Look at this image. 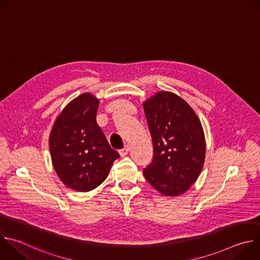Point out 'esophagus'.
<instances>
[{
  "label": "esophagus",
  "mask_w": 260,
  "mask_h": 260,
  "mask_svg": "<svg viewBox=\"0 0 260 260\" xmlns=\"http://www.w3.org/2000/svg\"><path fill=\"white\" fill-rule=\"evenodd\" d=\"M128 150H129V146H128V145H124V147L122 148V149H120V150H119V154H120V156H125V155L127 154Z\"/></svg>",
  "instance_id": "34e87169"
}]
</instances>
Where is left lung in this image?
<instances>
[{"label": "left lung", "mask_w": 260, "mask_h": 260, "mask_svg": "<svg viewBox=\"0 0 260 260\" xmlns=\"http://www.w3.org/2000/svg\"><path fill=\"white\" fill-rule=\"evenodd\" d=\"M153 142L146 180L165 196L186 191L199 178L206 155L203 127L191 107L175 93L160 91L144 103Z\"/></svg>", "instance_id": "obj_1"}]
</instances>
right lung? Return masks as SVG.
<instances>
[{
    "label": "right lung",
    "mask_w": 260,
    "mask_h": 260,
    "mask_svg": "<svg viewBox=\"0 0 260 260\" xmlns=\"http://www.w3.org/2000/svg\"><path fill=\"white\" fill-rule=\"evenodd\" d=\"M99 100L83 93L57 117L49 137L54 170L68 187L89 191L107 178L119 157L96 123Z\"/></svg>",
    "instance_id": "obj_1"
}]
</instances>
